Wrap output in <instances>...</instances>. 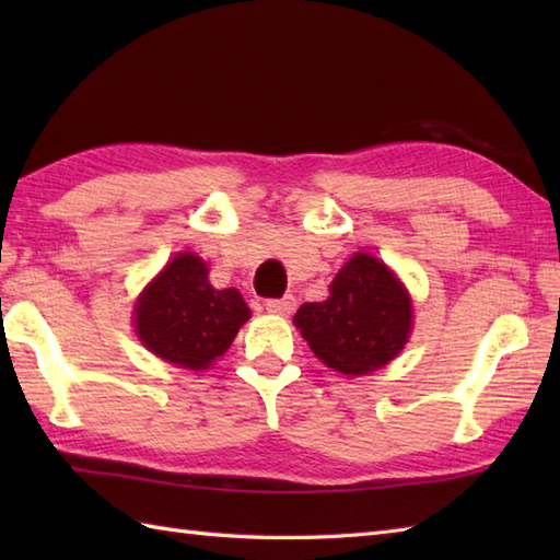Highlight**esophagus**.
Segmentation results:
<instances>
[{
	"label": "esophagus",
	"mask_w": 560,
	"mask_h": 560,
	"mask_svg": "<svg viewBox=\"0 0 560 560\" xmlns=\"http://www.w3.org/2000/svg\"><path fill=\"white\" fill-rule=\"evenodd\" d=\"M295 307V299L293 295H283V299H269L267 301V311L273 315H289L293 313Z\"/></svg>",
	"instance_id": "obj_1"
}]
</instances>
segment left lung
<instances>
[{
    "mask_svg": "<svg viewBox=\"0 0 560 560\" xmlns=\"http://www.w3.org/2000/svg\"><path fill=\"white\" fill-rule=\"evenodd\" d=\"M293 323L325 365L343 375H365L407 343L411 301L383 261L359 253L331 281L329 299L301 305Z\"/></svg>",
    "mask_w": 560,
    "mask_h": 560,
    "instance_id": "left-lung-1",
    "label": "left lung"
}]
</instances>
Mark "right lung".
Returning a JSON list of instances; mask_svg holds the SVG:
<instances>
[{"label":"right lung","instance_id":"obj_1","mask_svg":"<svg viewBox=\"0 0 560 560\" xmlns=\"http://www.w3.org/2000/svg\"><path fill=\"white\" fill-rule=\"evenodd\" d=\"M249 307L235 289H213L209 269L192 253H180L137 303V335L161 359L189 371L225 353Z\"/></svg>","mask_w":560,"mask_h":560}]
</instances>
